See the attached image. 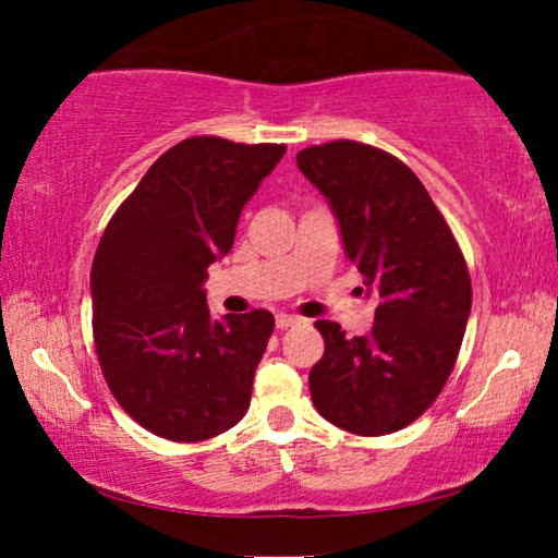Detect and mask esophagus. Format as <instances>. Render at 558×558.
<instances>
[{
  "mask_svg": "<svg viewBox=\"0 0 558 558\" xmlns=\"http://www.w3.org/2000/svg\"><path fill=\"white\" fill-rule=\"evenodd\" d=\"M300 323H302V317H298V315H286V313H280V315L276 317V327H278V329L295 327V325H300Z\"/></svg>",
  "mask_w": 558,
  "mask_h": 558,
  "instance_id": "34e87169",
  "label": "esophagus"
}]
</instances>
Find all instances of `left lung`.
<instances>
[{"mask_svg": "<svg viewBox=\"0 0 558 558\" xmlns=\"http://www.w3.org/2000/svg\"><path fill=\"white\" fill-rule=\"evenodd\" d=\"M298 167L329 199L347 258L379 300L364 337L315 323L325 354L310 372L313 403L356 436L396 433L430 409L456 366L472 305L468 263L399 157L335 140L300 149Z\"/></svg>", "mask_w": 558, "mask_h": 558, "instance_id": "obj_1", "label": "left lung"}]
</instances>
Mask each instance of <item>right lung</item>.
Listing matches in <instances>:
<instances>
[{
	"instance_id": "right-lung-1",
	"label": "right lung",
	"mask_w": 558,
	"mask_h": 558,
	"mask_svg": "<svg viewBox=\"0 0 558 558\" xmlns=\"http://www.w3.org/2000/svg\"><path fill=\"white\" fill-rule=\"evenodd\" d=\"M286 145L199 135L169 147L102 231L90 270L93 342L130 418L174 442L239 423L276 319H214L204 278Z\"/></svg>"
}]
</instances>
